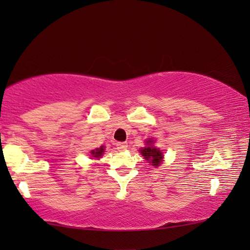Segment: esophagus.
<instances>
[{
	"instance_id": "obj_1",
	"label": "esophagus",
	"mask_w": 250,
	"mask_h": 250,
	"mask_svg": "<svg viewBox=\"0 0 250 250\" xmlns=\"http://www.w3.org/2000/svg\"><path fill=\"white\" fill-rule=\"evenodd\" d=\"M116 146H117V149L119 151H125V150L128 149V145H126V143H125V142H118Z\"/></svg>"
}]
</instances>
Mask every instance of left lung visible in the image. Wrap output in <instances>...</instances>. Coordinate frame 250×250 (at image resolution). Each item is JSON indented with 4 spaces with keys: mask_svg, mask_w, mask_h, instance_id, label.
<instances>
[{
    "mask_svg": "<svg viewBox=\"0 0 250 250\" xmlns=\"http://www.w3.org/2000/svg\"><path fill=\"white\" fill-rule=\"evenodd\" d=\"M146 143L147 146L146 147H142L140 150L141 154L145 156V159L146 161H150L152 166H155V167L160 166L161 161H162V158H163V153L159 149H156V147L152 146L153 145V141L152 140H149Z\"/></svg>",
    "mask_w": 250,
    "mask_h": 250,
    "instance_id": "obj_1",
    "label": "left lung"
}]
</instances>
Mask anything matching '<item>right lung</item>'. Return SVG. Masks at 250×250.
I'll return each instance as SVG.
<instances>
[{"instance_id": "obj_1", "label": "right lung", "mask_w": 250, "mask_h": 250, "mask_svg": "<svg viewBox=\"0 0 250 250\" xmlns=\"http://www.w3.org/2000/svg\"><path fill=\"white\" fill-rule=\"evenodd\" d=\"M104 151V146H100V147H98V149L92 150V151H91V154H92V156H94V158H100V156L103 155Z\"/></svg>"}]
</instances>
